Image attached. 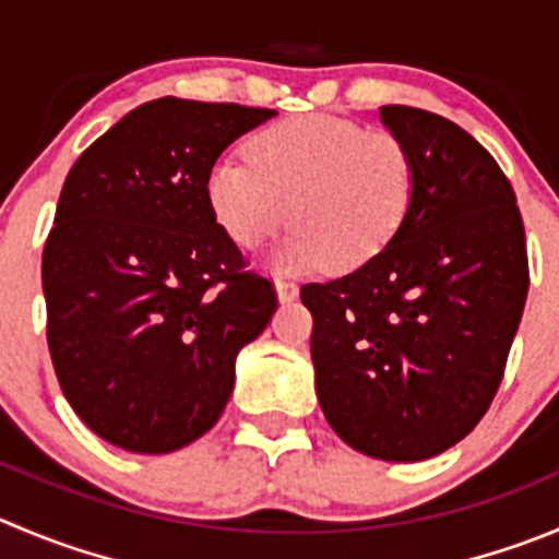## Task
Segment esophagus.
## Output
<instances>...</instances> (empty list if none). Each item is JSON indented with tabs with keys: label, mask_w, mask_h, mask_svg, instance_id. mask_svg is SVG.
I'll return each instance as SVG.
<instances>
[{
	"label": "esophagus",
	"mask_w": 559,
	"mask_h": 559,
	"mask_svg": "<svg viewBox=\"0 0 559 559\" xmlns=\"http://www.w3.org/2000/svg\"><path fill=\"white\" fill-rule=\"evenodd\" d=\"M274 290H276V299L283 301V305H288V301L299 299V285L290 283V280H276Z\"/></svg>",
	"instance_id": "34e87169"
}]
</instances>
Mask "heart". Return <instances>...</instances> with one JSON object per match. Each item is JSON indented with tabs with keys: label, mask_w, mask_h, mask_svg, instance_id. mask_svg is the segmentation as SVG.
<instances>
[{
	"label": "heart",
	"mask_w": 559,
	"mask_h": 559,
	"mask_svg": "<svg viewBox=\"0 0 559 559\" xmlns=\"http://www.w3.org/2000/svg\"><path fill=\"white\" fill-rule=\"evenodd\" d=\"M247 164L219 158L205 200L219 230L243 252L296 225L274 269L350 271L379 258L406 222L414 162L406 142L345 117L299 115L247 142Z\"/></svg>",
	"instance_id": "obj_1"
}]
</instances>
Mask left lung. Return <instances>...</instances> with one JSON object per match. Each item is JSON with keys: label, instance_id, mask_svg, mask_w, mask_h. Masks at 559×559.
<instances>
[{"label": "left lung", "instance_id": "8db88e82", "mask_svg": "<svg viewBox=\"0 0 559 559\" xmlns=\"http://www.w3.org/2000/svg\"><path fill=\"white\" fill-rule=\"evenodd\" d=\"M406 142L414 197L390 247L305 285L323 417L359 453L397 464L459 444L491 406L524 301L527 247L491 153L430 111L381 106Z\"/></svg>", "mask_w": 559, "mask_h": 559}]
</instances>
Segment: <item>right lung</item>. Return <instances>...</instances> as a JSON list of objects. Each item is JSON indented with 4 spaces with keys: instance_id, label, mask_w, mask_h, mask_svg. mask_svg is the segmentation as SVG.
Masks as SVG:
<instances>
[{
    "instance_id": "right-lung-1",
    "label": "right lung",
    "mask_w": 559,
    "mask_h": 559,
    "mask_svg": "<svg viewBox=\"0 0 559 559\" xmlns=\"http://www.w3.org/2000/svg\"><path fill=\"white\" fill-rule=\"evenodd\" d=\"M274 109L158 98L79 156L44 249L49 350L73 412L104 442L164 455L209 433L238 350L276 296L243 271L205 175Z\"/></svg>"
}]
</instances>
